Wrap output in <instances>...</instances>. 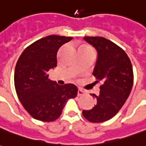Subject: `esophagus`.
Masks as SVG:
<instances>
[{
	"label": "esophagus",
	"mask_w": 146,
	"mask_h": 146,
	"mask_svg": "<svg viewBox=\"0 0 146 146\" xmlns=\"http://www.w3.org/2000/svg\"><path fill=\"white\" fill-rule=\"evenodd\" d=\"M77 95L78 96H80V95H84V92L83 91L82 89H78V92H77Z\"/></svg>",
	"instance_id": "34e87169"
}]
</instances>
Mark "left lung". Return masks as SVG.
Listing matches in <instances>:
<instances>
[{
	"label": "left lung",
	"instance_id": "1",
	"mask_svg": "<svg viewBox=\"0 0 146 146\" xmlns=\"http://www.w3.org/2000/svg\"><path fill=\"white\" fill-rule=\"evenodd\" d=\"M98 53L93 75L102 84L97 103L92 110H83V116L92 123L109 120L121 109L133 86L134 75L130 58L122 48L102 36H84Z\"/></svg>",
	"mask_w": 146,
	"mask_h": 146
}]
</instances>
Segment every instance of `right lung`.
I'll use <instances>...</instances> for the list:
<instances>
[{"mask_svg":"<svg viewBox=\"0 0 146 146\" xmlns=\"http://www.w3.org/2000/svg\"><path fill=\"white\" fill-rule=\"evenodd\" d=\"M71 36L50 35L27 47L15 69V88L24 109L34 119L44 122L57 119L69 98H75L77 87L58 85L48 79V72L57 66V53Z\"/></svg>","mask_w":146,"mask_h":146,"instance_id":"add662e5","label":"right lung"}]
</instances>
